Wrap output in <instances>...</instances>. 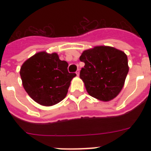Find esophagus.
Segmentation results:
<instances>
[{"label":"esophagus","mask_w":151,"mask_h":151,"mask_svg":"<svg viewBox=\"0 0 151 151\" xmlns=\"http://www.w3.org/2000/svg\"><path fill=\"white\" fill-rule=\"evenodd\" d=\"M76 75H77V76H79V69H78V70H77L76 71Z\"/></svg>","instance_id":"obj_1"}]
</instances>
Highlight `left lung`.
Here are the masks:
<instances>
[{"mask_svg": "<svg viewBox=\"0 0 151 151\" xmlns=\"http://www.w3.org/2000/svg\"><path fill=\"white\" fill-rule=\"evenodd\" d=\"M79 60L85 63L80 78L91 97L109 101L119 94L129 73L128 58L123 51L97 46L83 51Z\"/></svg>", "mask_w": 151, "mask_h": 151, "instance_id": "1", "label": "left lung"}]
</instances>
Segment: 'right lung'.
<instances>
[{
    "label": "right lung",
    "mask_w": 151,
    "mask_h": 151,
    "mask_svg": "<svg viewBox=\"0 0 151 151\" xmlns=\"http://www.w3.org/2000/svg\"><path fill=\"white\" fill-rule=\"evenodd\" d=\"M67 67V62L60 60L57 53L38 52L21 66L24 89L39 104H57L66 97L70 82L76 76L69 73Z\"/></svg>",
    "instance_id": "right-lung-1"
}]
</instances>
